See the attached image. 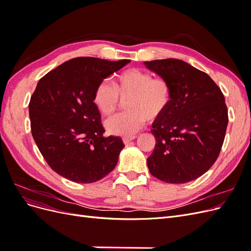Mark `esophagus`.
<instances>
[{"instance_id": "1", "label": "esophagus", "mask_w": 251, "mask_h": 251, "mask_svg": "<svg viewBox=\"0 0 251 251\" xmlns=\"http://www.w3.org/2000/svg\"><path fill=\"white\" fill-rule=\"evenodd\" d=\"M135 138H136V136H135V135H131V136H125V137L123 138V140H124V142H125L126 144H127L128 142L132 141V140H134Z\"/></svg>"}]
</instances>
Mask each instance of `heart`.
Here are the masks:
<instances>
[{
  "label": "heart",
  "mask_w": 251,
  "mask_h": 251,
  "mask_svg": "<svg viewBox=\"0 0 251 251\" xmlns=\"http://www.w3.org/2000/svg\"><path fill=\"white\" fill-rule=\"evenodd\" d=\"M121 100H126L127 112L105 120L104 126L112 135L130 136L144 125L147 119L160 118L169 109L173 88L164 77H153L150 72L128 69L120 73L112 86L100 81L93 93V103L102 116L116 111Z\"/></svg>",
  "instance_id": "obj_1"
}]
</instances>
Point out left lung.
Returning <instances> with one entry per match:
<instances>
[{
	"label": "left lung",
	"instance_id": "left-lung-1",
	"mask_svg": "<svg viewBox=\"0 0 251 251\" xmlns=\"http://www.w3.org/2000/svg\"><path fill=\"white\" fill-rule=\"evenodd\" d=\"M170 81L169 109L151 125L156 138L148 158L150 173L168 183H186L206 173L221 151L228 111L225 98L209 75L176 58L144 62Z\"/></svg>",
	"mask_w": 251,
	"mask_h": 251
}]
</instances>
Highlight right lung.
Listing matches in <instances>:
<instances>
[{
	"mask_svg": "<svg viewBox=\"0 0 251 251\" xmlns=\"http://www.w3.org/2000/svg\"><path fill=\"white\" fill-rule=\"evenodd\" d=\"M130 59L116 62L75 57L43 76L29 102L33 139L50 168L77 183H92L111 173L125 144L104 137L93 103L96 86Z\"/></svg>",
	"mask_w": 251,
	"mask_h": 251,
	"instance_id": "obj_1",
	"label": "right lung"
}]
</instances>
